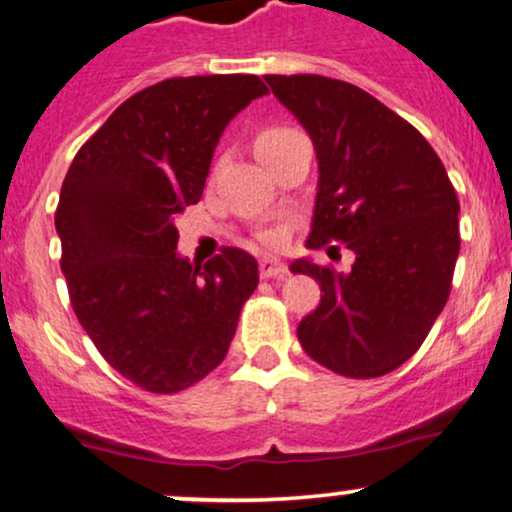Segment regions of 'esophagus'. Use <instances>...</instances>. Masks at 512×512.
<instances>
[{
  "mask_svg": "<svg viewBox=\"0 0 512 512\" xmlns=\"http://www.w3.org/2000/svg\"><path fill=\"white\" fill-rule=\"evenodd\" d=\"M286 269L284 262L274 260V257H262L260 260V277L262 279H272V277H286Z\"/></svg>",
  "mask_w": 512,
  "mask_h": 512,
  "instance_id": "obj_1",
  "label": "esophagus"
}]
</instances>
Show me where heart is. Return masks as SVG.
<instances>
[{
    "label": "heart",
    "mask_w": 512,
    "mask_h": 512,
    "mask_svg": "<svg viewBox=\"0 0 512 512\" xmlns=\"http://www.w3.org/2000/svg\"><path fill=\"white\" fill-rule=\"evenodd\" d=\"M299 136L301 133L296 131V128L284 126V123H272V126H265L260 133H257L255 150H257V155H260V160L267 162L269 157H272L274 153H279L284 145H289L291 140H296ZM262 240H265L267 245H274L279 238L277 235H265Z\"/></svg>",
    "instance_id": "b5f03b06"
}]
</instances>
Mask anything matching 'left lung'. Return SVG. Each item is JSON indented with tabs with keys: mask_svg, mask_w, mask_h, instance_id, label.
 Listing matches in <instances>:
<instances>
[{
	"mask_svg": "<svg viewBox=\"0 0 512 512\" xmlns=\"http://www.w3.org/2000/svg\"><path fill=\"white\" fill-rule=\"evenodd\" d=\"M308 131L318 194L308 247L355 252L350 272L296 260L320 284L301 320V347L330 372L374 379L411 359L452 291L459 199L432 145L406 119L350 82L265 75Z\"/></svg>",
	"mask_w": 512,
	"mask_h": 512,
	"instance_id": "left-lung-1",
	"label": "left lung"
}]
</instances>
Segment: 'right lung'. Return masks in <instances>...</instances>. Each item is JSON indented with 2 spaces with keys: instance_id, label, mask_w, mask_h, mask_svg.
Wrapping results in <instances>:
<instances>
[{
  "instance_id": "1",
  "label": "right lung",
  "mask_w": 512,
  "mask_h": 512,
  "mask_svg": "<svg viewBox=\"0 0 512 512\" xmlns=\"http://www.w3.org/2000/svg\"><path fill=\"white\" fill-rule=\"evenodd\" d=\"M257 75L172 77L126 99L77 150L55 230L70 303L101 357L150 393H177L226 357L257 262L223 247L204 267L177 255L174 216L204 192Z\"/></svg>"
}]
</instances>
